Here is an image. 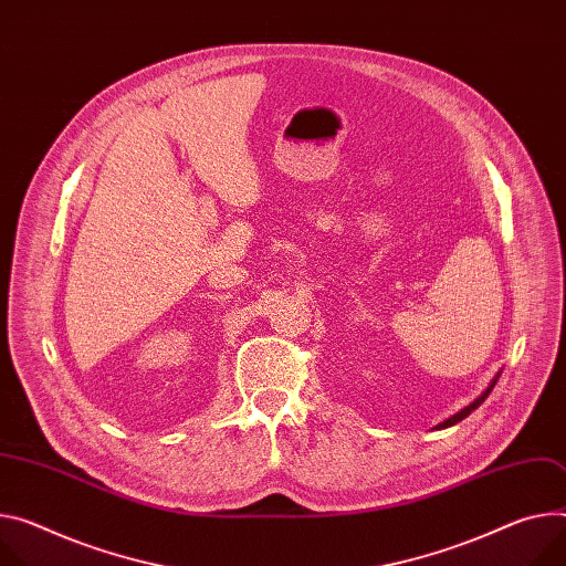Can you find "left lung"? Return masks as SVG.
<instances>
[{
	"instance_id": "1",
	"label": "left lung",
	"mask_w": 566,
	"mask_h": 566,
	"mask_svg": "<svg viewBox=\"0 0 566 566\" xmlns=\"http://www.w3.org/2000/svg\"><path fill=\"white\" fill-rule=\"evenodd\" d=\"M499 375H501V373H499ZM499 375L492 379V384L485 388V392H483L481 397H476V399H474L470 406H465V408H462V410H458L455 416H451L449 420H444L442 424H438V429H447V427H453V424H455V422H460V420H465V418L472 413V410H476V408H479V406H481V403L488 399V395H490V392H492V388L496 386V379H499Z\"/></svg>"
}]
</instances>
